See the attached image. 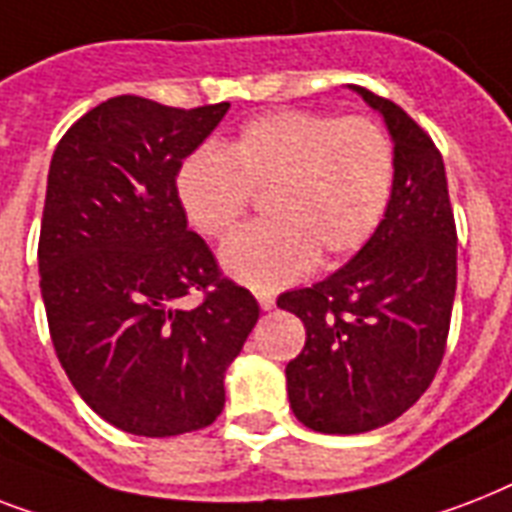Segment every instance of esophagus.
Listing matches in <instances>:
<instances>
[{
  "mask_svg": "<svg viewBox=\"0 0 512 512\" xmlns=\"http://www.w3.org/2000/svg\"><path fill=\"white\" fill-rule=\"evenodd\" d=\"M257 303H260L263 311H273V308H276V297H273L271 292H257Z\"/></svg>",
  "mask_w": 512,
  "mask_h": 512,
  "instance_id": "34e87169",
  "label": "esophagus"
}]
</instances>
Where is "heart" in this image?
Segmentation results:
<instances>
[{"instance_id": "heart-1", "label": "heart", "mask_w": 512, "mask_h": 512, "mask_svg": "<svg viewBox=\"0 0 512 512\" xmlns=\"http://www.w3.org/2000/svg\"><path fill=\"white\" fill-rule=\"evenodd\" d=\"M396 177L388 135L369 119L279 111L249 122L228 151L196 148L177 172V199L204 236H223L265 196L271 220L233 233L220 265L252 289L303 279L316 257L353 255L385 217Z\"/></svg>"}]
</instances>
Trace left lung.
Returning a JSON list of instances; mask_svg holds the SVG:
<instances>
[{
    "label": "left lung",
    "mask_w": 512,
    "mask_h": 512,
    "mask_svg": "<svg viewBox=\"0 0 512 512\" xmlns=\"http://www.w3.org/2000/svg\"><path fill=\"white\" fill-rule=\"evenodd\" d=\"M348 87L382 116L393 140L390 204L340 271L276 303L305 324L303 353L287 364L289 406L305 428L335 436L388 425L428 390L457 289L444 159L404 108Z\"/></svg>",
    "instance_id": "1"
}]
</instances>
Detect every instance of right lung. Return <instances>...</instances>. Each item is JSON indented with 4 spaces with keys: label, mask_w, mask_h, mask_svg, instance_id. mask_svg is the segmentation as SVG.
<instances>
[{
    "label": "right lung",
    "mask_w": 512,
    "mask_h": 512,
    "mask_svg": "<svg viewBox=\"0 0 512 512\" xmlns=\"http://www.w3.org/2000/svg\"><path fill=\"white\" fill-rule=\"evenodd\" d=\"M231 103L183 111L119 95L79 119L47 175L39 287L60 366L84 404L132 436H180L225 406V369L257 324L188 231L177 172ZM204 291L196 309L179 300Z\"/></svg>",
    "instance_id": "obj_1"
}]
</instances>
